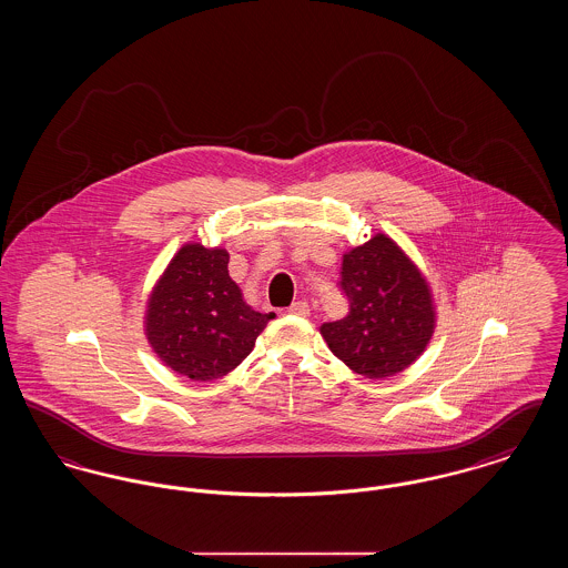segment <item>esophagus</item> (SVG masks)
Wrapping results in <instances>:
<instances>
[{
    "label": "esophagus",
    "instance_id": "34e87169",
    "mask_svg": "<svg viewBox=\"0 0 568 568\" xmlns=\"http://www.w3.org/2000/svg\"><path fill=\"white\" fill-rule=\"evenodd\" d=\"M287 313L294 315V317H308L311 315V306L304 300H297L287 308Z\"/></svg>",
    "mask_w": 568,
    "mask_h": 568
}]
</instances>
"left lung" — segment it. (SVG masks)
I'll return each mask as SVG.
<instances>
[{
    "mask_svg": "<svg viewBox=\"0 0 568 568\" xmlns=\"http://www.w3.org/2000/svg\"><path fill=\"white\" fill-rule=\"evenodd\" d=\"M349 315L322 325L338 359L366 378L394 377L430 343L434 306L424 274L389 236L377 234L343 257Z\"/></svg>",
    "mask_w": 568,
    "mask_h": 568,
    "instance_id": "1",
    "label": "left lung"
}]
</instances>
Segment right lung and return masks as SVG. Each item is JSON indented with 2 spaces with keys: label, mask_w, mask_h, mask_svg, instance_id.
I'll return each mask as SVG.
<instances>
[{
  "label": "right lung",
  "mask_w": 568,
  "mask_h": 568,
  "mask_svg": "<svg viewBox=\"0 0 568 568\" xmlns=\"http://www.w3.org/2000/svg\"><path fill=\"white\" fill-rule=\"evenodd\" d=\"M227 262L225 248L185 244L149 297L144 327L153 352L191 381L225 377L274 320V313H257L244 302Z\"/></svg>",
  "instance_id": "1"
}]
</instances>
